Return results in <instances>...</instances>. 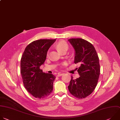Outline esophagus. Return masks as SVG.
I'll use <instances>...</instances> for the list:
<instances>
[{
	"mask_svg": "<svg viewBox=\"0 0 120 120\" xmlns=\"http://www.w3.org/2000/svg\"><path fill=\"white\" fill-rule=\"evenodd\" d=\"M63 73H59L58 74V75H57V76H58V77H60V76H61L62 75H63Z\"/></svg>",
	"mask_w": 120,
	"mask_h": 120,
	"instance_id": "obj_1",
	"label": "esophagus"
}]
</instances>
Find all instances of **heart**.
Here are the masks:
<instances>
[{"label": "heart", "instance_id": "1", "mask_svg": "<svg viewBox=\"0 0 120 120\" xmlns=\"http://www.w3.org/2000/svg\"><path fill=\"white\" fill-rule=\"evenodd\" d=\"M68 45L64 41H61L57 43L56 44V48L59 52H61L64 50H67L68 49Z\"/></svg>", "mask_w": 120, "mask_h": 120}]
</instances>
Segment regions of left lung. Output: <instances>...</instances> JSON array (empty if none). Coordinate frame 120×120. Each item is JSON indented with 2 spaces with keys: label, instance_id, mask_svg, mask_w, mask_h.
<instances>
[{
  "label": "left lung",
  "instance_id": "left-lung-1",
  "mask_svg": "<svg viewBox=\"0 0 120 120\" xmlns=\"http://www.w3.org/2000/svg\"><path fill=\"white\" fill-rule=\"evenodd\" d=\"M75 50L74 63H79L78 72L80 77L74 79L71 76L68 89L71 94L79 99L90 95L96 87L100 68L99 58L94 46L81 38L68 40Z\"/></svg>",
  "mask_w": 120,
  "mask_h": 120
}]
</instances>
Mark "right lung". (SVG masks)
Listing matches in <instances>:
<instances>
[{
	"label": "right lung",
	"mask_w": 120,
	"mask_h": 120,
	"mask_svg": "<svg viewBox=\"0 0 120 120\" xmlns=\"http://www.w3.org/2000/svg\"><path fill=\"white\" fill-rule=\"evenodd\" d=\"M56 39H40L28 44L21 60V74L24 86L37 98H45L53 90L56 77L40 69L46 59L47 52Z\"/></svg>",
	"instance_id": "obj_1"
}]
</instances>
